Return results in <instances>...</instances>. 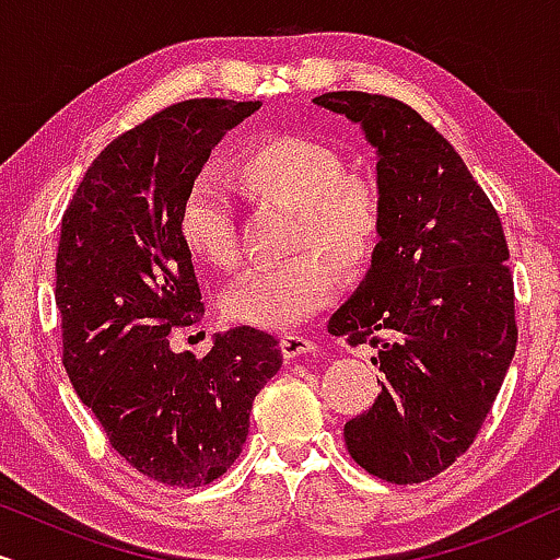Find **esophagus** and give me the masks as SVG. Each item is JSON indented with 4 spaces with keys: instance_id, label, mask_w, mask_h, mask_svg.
Returning <instances> with one entry per match:
<instances>
[{
    "instance_id": "34e87169",
    "label": "esophagus",
    "mask_w": 560,
    "mask_h": 560,
    "mask_svg": "<svg viewBox=\"0 0 560 560\" xmlns=\"http://www.w3.org/2000/svg\"><path fill=\"white\" fill-rule=\"evenodd\" d=\"M280 349H282V357H285V359L316 354V343H313L308 336H298V334H282L280 336Z\"/></svg>"
}]
</instances>
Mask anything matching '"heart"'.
<instances>
[{
    "instance_id": "b5f03b06",
    "label": "heart",
    "mask_w": 560,
    "mask_h": 560,
    "mask_svg": "<svg viewBox=\"0 0 560 560\" xmlns=\"http://www.w3.org/2000/svg\"><path fill=\"white\" fill-rule=\"evenodd\" d=\"M234 173L257 201L293 209L288 247L298 255L280 265L252 267L229 285L221 305L240 324L293 328L336 301L335 264L343 275H357L374 257L385 229L380 186L370 175L343 173L339 152L301 135H275L252 144ZM178 226L190 255L201 262L234 265L236 221L224 183L198 175L183 196Z\"/></svg>"
}]
</instances>
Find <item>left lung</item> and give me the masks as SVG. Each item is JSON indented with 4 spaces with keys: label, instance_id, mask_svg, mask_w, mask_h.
I'll return each mask as SVG.
<instances>
[{
    "label": "left lung",
    "instance_id": "obj_1",
    "mask_svg": "<svg viewBox=\"0 0 560 560\" xmlns=\"http://www.w3.org/2000/svg\"><path fill=\"white\" fill-rule=\"evenodd\" d=\"M377 150L385 229L328 331L377 349L382 393L343 425L354 462L393 485L448 469L477 439L515 357V285L500 213L416 109L364 91L313 98Z\"/></svg>",
    "mask_w": 560,
    "mask_h": 560
}]
</instances>
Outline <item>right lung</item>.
<instances>
[{
  "label": "right lung",
  "instance_id": "1",
  "mask_svg": "<svg viewBox=\"0 0 560 560\" xmlns=\"http://www.w3.org/2000/svg\"><path fill=\"white\" fill-rule=\"evenodd\" d=\"M259 106L188 98L152 114L98 152L60 221L68 380L112 448L165 487H203L234 464L252 400L282 364L278 339L252 326L219 334L203 359L167 339L203 316L183 196L213 144Z\"/></svg>",
  "mask_w": 560,
  "mask_h": 560
}]
</instances>
